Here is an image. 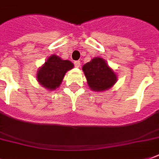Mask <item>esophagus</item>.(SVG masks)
I'll return each mask as SVG.
<instances>
[{
	"instance_id": "34e87169",
	"label": "esophagus",
	"mask_w": 159,
	"mask_h": 159,
	"mask_svg": "<svg viewBox=\"0 0 159 159\" xmlns=\"http://www.w3.org/2000/svg\"><path fill=\"white\" fill-rule=\"evenodd\" d=\"M74 64H75V66L76 67V68H79L81 63H80V61H75V62H74Z\"/></svg>"
}]
</instances>
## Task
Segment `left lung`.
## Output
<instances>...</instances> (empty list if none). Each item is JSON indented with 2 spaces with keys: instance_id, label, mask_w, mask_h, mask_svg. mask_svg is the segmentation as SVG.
<instances>
[{
  "instance_id": "left-lung-1",
  "label": "left lung",
  "mask_w": 159,
  "mask_h": 159,
  "mask_svg": "<svg viewBox=\"0 0 159 159\" xmlns=\"http://www.w3.org/2000/svg\"><path fill=\"white\" fill-rule=\"evenodd\" d=\"M89 88L96 92L108 90L117 81V75L102 57H94L83 66Z\"/></svg>"
}]
</instances>
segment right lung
<instances>
[{
  "label": "right lung",
  "mask_w": 159,
  "mask_h": 159,
  "mask_svg": "<svg viewBox=\"0 0 159 159\" xmlns=\"http://www.w3.org/2000/svg\"><path fill=\"white\" fill-rule=\"evenodd\" d=\"M74 68L69 60H62L57 55H51L36 73V80L43 88L55 90L60 87L65 74Z\"/></svg>",
  "instance_id": "obj_1"
}]
</instances>
